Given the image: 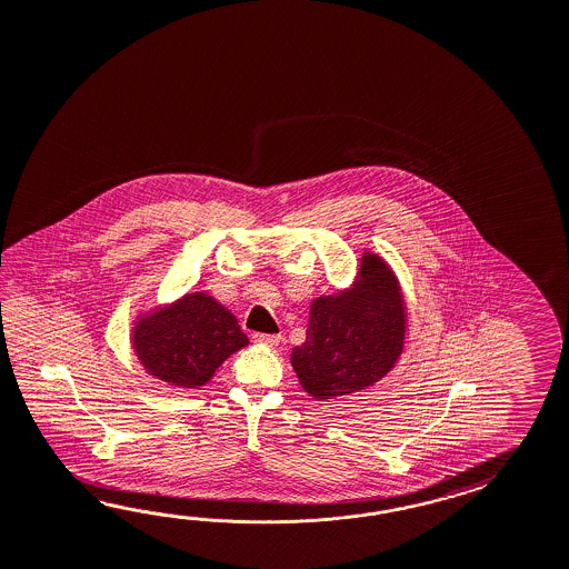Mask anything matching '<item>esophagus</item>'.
I'll use <instances>...</instances> for the list:
<instances>
[{"mask_svg": "<svg viewBox=\"0 0 569 569\" xmlns=\"http://www.w3.org/2000/svg\"><path fill=\"white\" fill-rule=\"evenodd\" d=\"M252 339H254V343H261V346L267 347H278L281 343V335L257 333Z\"/></svg>", "mask_w": 569, "mask_h": 569, "instance_id": "esophagus-1", "label": "esophagus"}]
</instances>
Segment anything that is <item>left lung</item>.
Wrapping results in <instances>:
<instances>
[{"mask_svg": "<svg viewBox=\"0 0 569 569\" xmlns=\"http://www.w3.org/2000/svg\"><path fill=\"white\" fill-rule=\"evenodd\" d=\"M407 339V306L392 267L366 250L353 286L310 305L306 341L291 349L300 387L327 401L375 387L397 366Z\"/></svg>", "mask_w": 569, "mask_h": 569, "instance_id": "1", "label": "left lung"}]
</instances>
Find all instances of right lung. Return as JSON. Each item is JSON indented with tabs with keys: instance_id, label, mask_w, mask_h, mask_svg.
Instances as JSON below:
<instances>
[{
	"instance_id": "1",
	"label": "right lung",
	"mask_w": 569,
	"mask_h": 569,
	"mask_svg": "<svg viewBox=\"0 0 569 569\" xmlns=\"http://www.w3.org/2000/svg\"><path fill=\"white\" fill-rule=\"evenodd\" d=\"M129 339L146 375L174 388L208 385L223 361L249 346L234 315L208 291L138 312Z\"/></svg>"
}]
</instances>
